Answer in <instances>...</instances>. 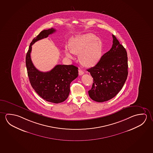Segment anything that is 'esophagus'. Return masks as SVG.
<instances>
[{
  "instance_id": "1",
  "label": "esophagus",
  "mask_w": 153,
  "mask_h": 153,
  "mask_svg": "<svg viewBox=\"0 0 153 153\" xmlns=\"http://www.w3.org/2000/svg\"><path fill=\"white\" fill-rule=\"evenodd\" d=\"M83 73H84V72L82 70H81V69L79 70V75H82L83 74Z\"/></svg>"
}]
</instances>
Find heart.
Returning a JSON list of instances; mask_svg holds the SVG:
<instances>
[{
  "instance_id": "1",
  "label": "heart",
  "mask_w": 153,
  "mask_h": 153,
  "mask_svg": "<svg viewBox=\"0 0 153 153\" xmlns=\"http://www.w3.org/2000/svg\"><path fill=\"white\" fill-rule=\"evenodd\" d=\"M102 52V45L94 34L78 36L71 39L70 49H65L66 56L73 59V53L79 54L80 62L85 66H92L99 60Z\"/></svg>"
}]
</instances>
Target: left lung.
I'll list each match as a JSON object with an SVG mask.
<instances>
[{
  "mask_svg": "<svg viewBox=\"0 0 153 153\" xmlns=\"http://www.w3.org/2000/svg\"><path fill=\"white\" fill-rule=\"evenodd\" d=\"M112 36L111 49L95 66L87 70L94 79L88 94L97 102H106L115 97L121 90L128 74L126 50L115 36Z\"/></svg>",
  "mask_w": 153,
  "mask_h": 153,
  "instance_id": "8db88e82",
  "label": "left lung"
}]
</instances>
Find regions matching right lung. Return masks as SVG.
I'll use <instances>...</instances> for the list:
<instances>
[{"mask_svg":"<svg viewBox=\"0 0 153 153\" xmlns=\"http://www.w3.org/2000/svg\"><path fill=\"white\" fill-rule=\"evenodd\" d=\"M56 31L53 28L43 30L32 40L26 55V66L33 89L47 102L60 103L68 97L70 83L78 76V68L73 65H57L51 70L43 72L37 70L31 59L32 45Z\"/></svg>","mask_w":153,"mask_h":153,"instance_id":"add662e5","label":"right lung"}]
</instances>
